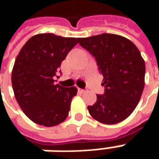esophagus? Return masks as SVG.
<instances>
[{
	"mask_svg": "<svg viewBox=\"0 0 159 159\" xmlns=\"http://www.w3.org/2000/svg\"><path fill=\"white\" fill-rule=\"evenodd\" d=\"M77 90H78V92H79V93H84V92H85V91H86V90L85 89H80V88H78V89H77Z\"/></svg>",
	"mask_w": 159,
	"mask_h": 159,
	"instance_id": "1",
	"label": "esophagus"
}]
</instances>
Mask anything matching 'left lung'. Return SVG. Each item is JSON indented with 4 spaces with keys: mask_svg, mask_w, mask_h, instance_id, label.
Segmentation results:
<instances>
[{
    "mask_svg": "<svg viewBox=\"0 0 159 159\" xmlns=\"http://www.w3.org/2000/svg\"><path fill=\"white\" fill-rule=\"evenodd\" d=\"M79 44L95 58L103 76V94L89 106V114L105 124L120 123L135 109L145 85L146 66L139 49L123 36L103 33L78 38Z\"/></svg>",
    "mask_w": 159,
    "mask_h": 159,
    "instance_id": "1",
    "label": "left lung"
}]
</instances>
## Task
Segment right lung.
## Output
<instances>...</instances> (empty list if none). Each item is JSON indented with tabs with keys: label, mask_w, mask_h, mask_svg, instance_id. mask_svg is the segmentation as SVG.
<instances>
[{
	"label": "right lung",
	"mask_w": 159,
	"mask_h": 159,
	"mask_svg": "<svg viewBox=\"0 0 159 159\" xmlns=\"http://www.w3.org/2000/svg\"><path fill=\"white\" fill-rule=\"evenodd\" d=\"M78 38L38 34L30 38L16 58L12 84L19 107L34 123L52 127L64 122L76 87L54 84V76ZM61 73V70H59Z\"/></svg>",
	"instance_id": "obj_1"
}]
</instances>
